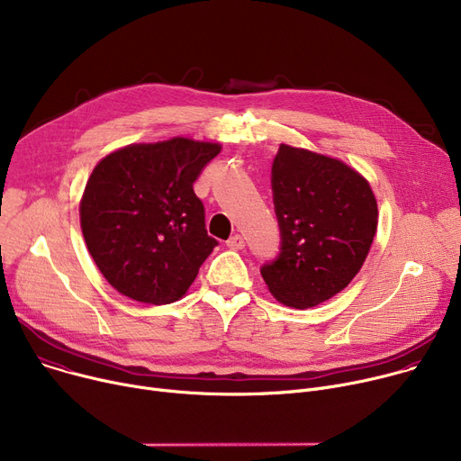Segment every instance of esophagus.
Wrapping results in <instances>:
<instances>
[{
  "label": "esophagus",
  "instance_id": "esophagus-1",
  "mask_svg": "<svg viewBox=\"0 0 461 461\" xmlns=\"http://www.w3.org/2000/svg\"><path fill=\"white\" fill-rule=\"evenodd\" d=\"M226 246L231 248V249H240V248L246 246V242H244L242 235H233V237H230V239L226 240Z\"/></svg>",
  "mask_w": 461,
  "mask_h": 461
}]
</instances>
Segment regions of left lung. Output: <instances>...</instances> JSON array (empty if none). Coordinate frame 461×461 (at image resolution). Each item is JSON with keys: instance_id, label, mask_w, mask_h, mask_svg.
I'll return each mask as SVG.
<instances>
[{"instance_id": "8db88e82", "label": "left lung", "mask_w": 461, "mask_h": 461, "mask_svg": "<svg viewBox=\"0 0 461 461\" xmlns=\"http://www.w3.org/2000/svg\"><path fill=\"white\" fill-rule=\"evenodd\" d=\"M279 254L261 267L274 298L309 309L344 290L376 231L369 184L340 159L281 145L272 163Z\"/></svg>"}]
</instances>
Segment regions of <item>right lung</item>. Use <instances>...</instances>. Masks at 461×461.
<instances>
[{
	"mask_svg": "<svg viewBox=\"0 0 461 461\" xmlns=\"http://www.w3.org/2000/svg\"><path fill=\"white\" fill-rule=\"evenodd\" d=\"M219 152L217 143L175 138L124 147L97 163L80 226L101 274L122 296L165 305L185 294L219 244L193 191Z\"/></svg>",
	"mask_w": 461,
	"mask_h": 461,
	"instance_id": "obj_1",
	"label": "right lung"
}]
</instances>
